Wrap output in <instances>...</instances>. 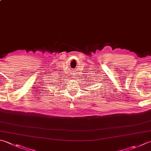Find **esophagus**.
I'll return each instance as SVG.
<instances>
[{
  "label": "esophagus",
  "instance_id": "1",
  "mask_svg": "<svg viewBox=\"0 0 151 151\" xmlns=\"http://www.w3.org/2000/svg\"><path fill=\"white\" fill-rule=\"evenodd\" d=\"M73 76V78H75V79H76L77 78H78V76H76V75H73V76Z\"/></svg>",
  "mask_w": 151,
  "mask_h": 151
}]
</instances>
